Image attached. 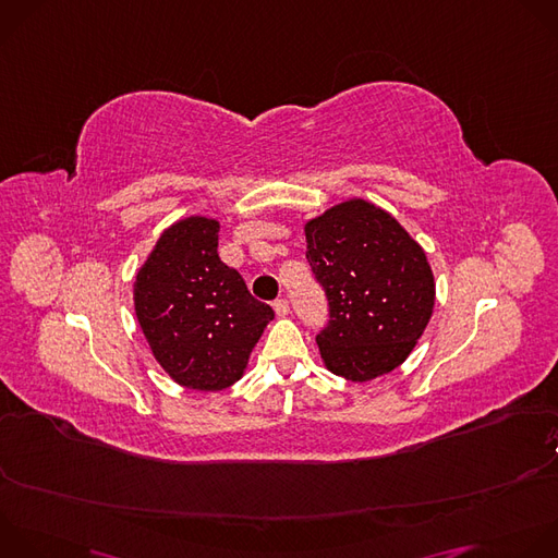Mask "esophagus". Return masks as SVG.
I'll return each instance as SVG.
<instances>
[{"mask_svg": "<svg viewBox=\"0 0 558 558\" xmlns=\"http://www.w3.org/2000/svg\"><path fill=\"white\" fill-rule=\"evenodd\" d=\"M274 311H276V315H287L289 313V300L287 298H278L274 302Z\"/></svg>", "mask_w": 558, "mask_h": 558, "instance_id": "esophagus-1", "label": "esophagus"}]
</instances>
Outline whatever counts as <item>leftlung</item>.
Wrapping results in <instances>:
<instances>
[{"instance_id":"obj_1","label":"left lung","mask_w":558,"mask_h":558,"mask_svg":"<svg viewBox=\"0 0 558 558\" xmlns=\"http://www.w3.org/2000/svg\"><path fill=\"white\" fill-rule=\"evenodd\" d=\"M306 260L328 300L317 345L330 373L369 381L401 365L434 311L423 247L386 210L343 202L304 228Z\"/></svg>"}]
</instances>
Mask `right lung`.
<instances>
[{
	"instance_id": "right-lung-1",
	"label": "right lung",
	"mask_w": 558,
	"mask_h": 558,
	"mask_svg": "<svg viewBox=\"0 0 558 558\" xmlns=\"http://www.w3.org/2000/svg\"><path fill=\"white\" fill-rule=\"evenodd\" d=\"M135 315L159 365L179 386L226 390L243 377L274 311L219 258V223L170 226L135 276Z\"/></svg>"
}]
</instances>
